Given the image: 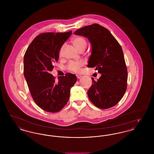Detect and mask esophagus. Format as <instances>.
<instances>
[{"label":"esophagus","mask_w":154,"mask_h":154,"mask_svg":"<svg viewBox=\"0 0 154 154\" xmlns=\"http://www.w3.org/2000/svg\"><path fill=\"white\" fill-rule=\"evenodd\" d=\"M76 76H77V79H80V78H81V75H80V74H77L76 75Z\"/></svg>","instance_id":"obj_1"}]
</instances>
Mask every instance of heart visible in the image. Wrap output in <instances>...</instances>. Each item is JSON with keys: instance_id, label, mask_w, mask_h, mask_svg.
<instances>
[{"instance_id": "b5f03b06", "label": "heart", "mask_w": 154, "mask_h": 154, "mask_svg": "<svg viewBox=\"0 0 154 154\" xmlns=\"http://www.w3.org/2000/svg\"><path fill=\"white\" fill-rule=\"evenodd\" d=\"M72 43L74 47L78 50H80L81 48H85L87 47V43L85 39L81 36H76L74 37L72 40ZM65 47V45H63L59 52V56H62L63 48ZM84 63L81 61H70L67 65V69L72 72L74 73H79L80 71L81 67L83 66Z\"/></svg>"}]
</instances>
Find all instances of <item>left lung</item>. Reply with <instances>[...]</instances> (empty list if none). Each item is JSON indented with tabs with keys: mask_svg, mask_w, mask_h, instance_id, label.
Segmentation results:
<instances>
[{
	"mask_svg": "<svg viewBox=\"0 0 154 154\" xmlns=\"http://www.w3.org/2000/svg\"><path fill=\"white\" fill-rule=\"evenodd\" d=\"M75 35L88 37L92 45L88 67H95L102 76L92 80L88 91L89 100L95 106L107 109L116 106L127 88L128 71L121 45L110 31L94 23L77 30Z\"/></svg>",
	"mask_w": 154,
	"mask_h": 154,
	"instance_id": "left-lung-1",
	"label": "left lung"
}]
</instances>
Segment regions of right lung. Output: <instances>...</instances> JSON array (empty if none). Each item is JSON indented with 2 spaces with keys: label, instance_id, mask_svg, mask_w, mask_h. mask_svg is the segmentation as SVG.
<instances>
[{
  "label": "right lung",
  "instance_id": "obj_1",
  "mask_svg": "<svg viewBox=\"0 0 154 154\" xmlns=\"http://www.w3.org/2000/svg\"><path fill=\"white\" fill-rule=\"evenodd\" d=\"M45 32L37 36L28 47L23 58V74L32 97L42 109L57 112L68 102L70 88L77 81L76 75L67 73L55 81L50 72L59 59L62 45L72 35Z\"/></svg>",
  "mask_w": 154,
  "mask_h": 154
}]
</instances>
